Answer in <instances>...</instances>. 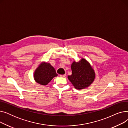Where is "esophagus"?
Instances as JSON below:
<instances>
[{
	"label": "esophagus",
	"instance_id": "34e87169",
	"mask_svg": "<svg viewBox=\"0 0 128 128\" xmlns=\"http://www.w3.org/2000/svg\"><path fill=\"white\" fill-rule=\"evenodd\" d=\"M66 74H64V75H60V76L61 77H65V76H66Z\"/></svg>",
	"mask_w": 128,
	"mask_h": 128
}]
</instances>
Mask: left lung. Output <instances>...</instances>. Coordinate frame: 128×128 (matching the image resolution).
<instances>
[{"label":"left lung","mask_w":128,"mask_h":128,"mask_svg":"<svg viewBox=\"0 0 128 128\" xmlns=\"http://www.w3.org/2000/svg\"><path fill=\"white\" fill-rule=\"evenodd\" d=\"M72 74L68 76L72 84L77 89H84L89 86L95 78V72L85 59L74 62L71 66Z\"/></svg>","instance_id":"obj_1"}]
</instances>
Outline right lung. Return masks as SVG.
Here are the masks:
<instances>
[{
    "mask_svg": "<svg viewBox=\"0 0 128 128\" xmlns=\"http://www.w3.org/2000/svg\"><path fill=\"white\" fill-rule=\"evenodd\" d=\"M58 76L56 70L49 63L40 64L34 73L35 81L42 85H46L53 77Z\"/></svg>",
    "mask_w": 128,
    "mask_h": 128,
    "instance_id": "obj_1",
    "label": "right lung"
}]
</instances>
